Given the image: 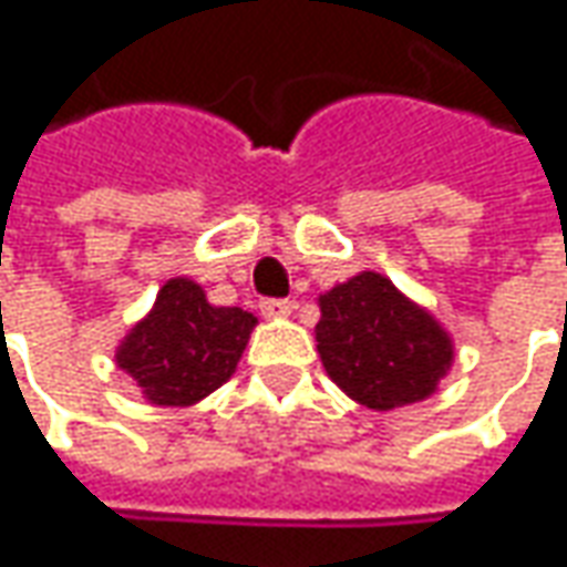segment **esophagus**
Masks as SVG:
<instances>
[{"instance_id": "34e87169", "label": "esophagus", "mask_w": 567, "mask_h": 567, "mask_svg": "<svg viewBox=\"0 0 567 567\" xmlns=\"http://www.w3.org/2000/svg\"><path fill=\"white\" fill-rule=\"evenodd\" d=\"M291 307H295V303L288 301V298H264V301H260V313L279 320V317H288V313H291Z\"/></svg>"}]
</instances>
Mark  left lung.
Segmentation results:
<instances>
[{
	"instance_id": "left-lung-1",
	"label": "left lung",
	"mask_w": 567,
	"mask_h": 567,
	"mask_svg": "<svg viewBox=\"0 0 567 567\" xmlns=\"http://www.w3.org/2000/svg\"><path fill=\"white\" fill-rule=\"evenodd\" d=\"M317 351L332 382L373 411L433 395L452 367L440 322L380 272H361L320 298Z\"/></svg>"
}]
</instances>
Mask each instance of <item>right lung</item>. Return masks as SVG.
Listing matches in <instances>:
<instances>
[{"mask_svg":"<svg viewBox=\"0 0 567 567\" xmlns=\"http://www.w3.org/2000/svg\"><path fill=\"white\" fill-rule=\"evenodd\" d=\"M254 326L241 307H213L197 282L168 279L115 361L153 404H194L235 373Z\"/></svg>","mask_w":567,"mask_h":567,"instance_id":"add662e5","label":"right lung"}]
</instances>
